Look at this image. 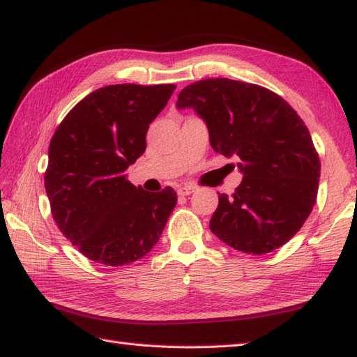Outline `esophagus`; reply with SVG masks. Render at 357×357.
<instances>
[{
  "label": "esophagus",
  "mask_w": 357,
  "mask_h": 357,
  "mask_svg": "<svg viewBox=\"0 0 357 357\" xmlns=\"http://www.w3.org/2000/svg\"><path fill=\"white\" fill-rule=\"evenodd\" d=\"M195 187H192V185H184V187H179L178 188V195L179 196H188V195H192V193H195Z\"/></svg>",
  "instance_id": "34e87169"
}]
</instances>
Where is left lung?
I'll return each mask as SVG.
<instances>
[{"label": "left lung", "mask_w": 357, "mask_h": 357, "mask_svg": "<svg viewBox=\"0 0 357 357\" xmlns=\"http://www.w3.org/2000/svg\"><path fill=\"white\" fill-rule=\"evenodd\" d=\"M208 128L218 153L236 158L243 179L219 195L210 229L237 251L261 255L289 242L317 202L321 162L309 129L272 91L231 79H205L178 96Z\"/></svg>", "instance_id": "8db88e82"}]
</instances>
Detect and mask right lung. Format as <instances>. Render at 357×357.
Returning <instances> with one entry per match:
<instances>
[{
  "instance_id": "obj_1",
  "label": "right lung",
  "mask_w": 357,
  "mask_h": 357,
  "mask_svg": "<svg viewBox=\"0 0 357 357\" xmlns=\"http://www.w3.org/2000/svg\"><path fill=\"white\" fill-rule=\"evenodd\" d=\"M176 85H109L80 100L56 129L44 176L52 214L86 259L124 266L158 242L176 205L165 187L144 192L126 170L146 151V134Z\"/></svg>"
}]
</instances>
